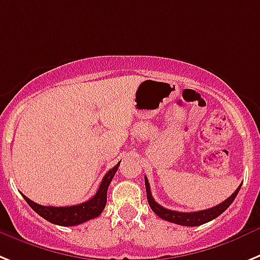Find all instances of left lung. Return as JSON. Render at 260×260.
I'll use <instances>...</instances> for the list:
<instances>
[{
  "instance_id": "left-lung-1",
  "label": "left lung",
  "mask_w": 260,
  "mask_h": 260,
  "mask_svg": "<svg viewBox=\"0 0 260 260\" xmlns=\"http://www.w3.org/2000/svg\"><path fill=\"white\" fill-rule=\"evenodd\" d=\"M241 186L242 185H239L237 190L231 194L228 200H224L223 202H221V204L214 206V208L206 209V210L193 211V213H182V211L169 210V209L162 208L161 205L157 204L156 201L153 200V197H152L149 182H148L147 177H145V189H147V198L150 209H152L158 217L165 219V221L172 222V223L182 224V226H200V224H204L206 223V222L213 221L214 218H217L218 215H221L222 213L233 204V201L237 197V194L238 191H239V189H241Z\"/></svg>"
}]
</instances>
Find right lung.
Wrapping results in <instances>:
<instances>
[{"mask_svg": "<svg viewBox=\"0 0 260 260\" xmlns=\"http://www.w3.org/2000/svg\"><path fill=\"white\" fill-rule=\"evenodd\" d=\"M119 165L120 162H117L111 171L107 172V174L100 182L96 194L91 200L86 201L83 204L64 206V208H55V206H43V205L36 204L26 196H23V198L29 204L30 208L36 211L37 214L45 218L46 221L59 224V226H76V224L93 219L102 214L107 204V190H108L113 176L119 169Z\"/></svg>", "mask_w": 260, "mask_h": 260, "instance_id": "1", "label": "right lung"}]
</instances>
